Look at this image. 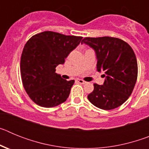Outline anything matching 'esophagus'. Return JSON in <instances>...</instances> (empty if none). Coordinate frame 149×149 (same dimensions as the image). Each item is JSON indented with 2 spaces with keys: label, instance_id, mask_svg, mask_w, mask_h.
Wrapping results in <instances>:
<instances>
[{
  "label": "esophagus",
  "instance_id": "1",
  "mask_svg": "<svg viewBox=\"0 0 149 149\" xmlns=\"http://www.w3.org/2000/svg\"><path fill=\"white\" fill-rule=\"evenodd\" d=\"M76 81H77V83H79V84H86V81H84V80H81V79H77V80H76Z\"/></svg>",
  "mask_w": 149,
  "mask_h": 149
}]
</instances>
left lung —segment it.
Returning a JSON list of instances; mask_svg holds the SVG:
<instances>
[{"instance_id": "left-lung-1", "label": "left lung", "mask_w": 149, "mask_h": 149, "mask_svg": "<svg viewBox=\"0 0 149 149\" xmlns=\"http://www.w3.org/2000/svg\"><path fill=\"white\" fill-rule=\"evenodd\" d=\"M85 43L95 51L97 70L103 71V85L94 84V89L87 98L100 109L110 110L121 106L128 99L136 82L137 61L134 50L119 38L86 37Z\"/></svg>"}]
</instances>
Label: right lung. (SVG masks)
<instances>
[{
	"label": "right lung",
	"instance_id": "right-lung-1",
	"mask_svg": "<svg viewBox=\"0 0 149 149\" xmlns=\"http://www.w3.org/2000/svg\"><path fill=\"white\" fill-rule=\"evenodd\" d=\"M82 38L45 31L27 41L21 56V75L24 89L34 103L48 108L66 101L74 81L63 79L55 68L65 63Z\"/></svg>",
	"mask_w": 149,
	"mask_h": 149
}]
</instances>
